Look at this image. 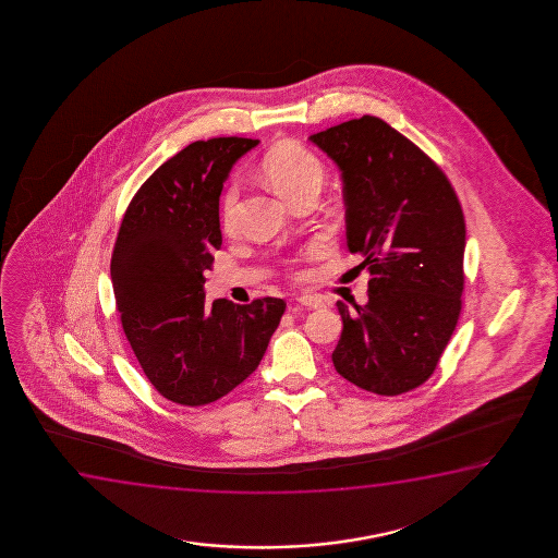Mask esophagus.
I'll return each mask as SVG.
<instances>
[{
	"mask_svg": "<svg viewBox=\"0 0 558 558\" xmlns=\"http://www.w3.org/2000/svg\"><path fill=\"white\" fill-rule=\"evenodd\" d=\"M298 303L306 308H324V301L320 298H314V295H301L298 298Z\"/></svg>",
	"mask_w": 558,
	"mask_h": 558,
	"instance_id": "1",
	"label": "esophagus"
}]
</instances>
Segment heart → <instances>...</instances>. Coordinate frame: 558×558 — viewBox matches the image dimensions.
Here are the masks:
<instances>
[{
  "mask_svg": "<svg viewBox=\"0 0 558 558\" xmlns=\"http://www.w3.org/2000/svg\"><path fill=\"white\" fill-rule=\"evenodd\" d=\"M260 169L268 183L291 204L305 192L320 191L324 183V166L318 156L298 143L272 146L260 161ZM238 196L240 191L236 183H230L227 191L222 192L221 215L225 227L232 225Z\"/></svg>",
  "mask_w": 558,
  "mask_h": 558,
  "instance_id": "obj_1",
  "label": "heart"
}]
</instances>
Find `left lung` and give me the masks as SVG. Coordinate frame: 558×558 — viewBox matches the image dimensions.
<instances>
[{"instance_id":"8db88e82","label":"left lung","mask_w":558,"mask_h":558,"mask_svg":"<svg viewBox=\"0 0 558 558\" xmlns=\"http://www.w3.org/2000/svg\"><path fill=\"white\" fill-rule=\"evenodd\" d=\"M341 169L347 245L367 268V303L337 301V374L397 397L438 366L458 326L465 217L448 177L420 146L375 116L311 135Z\"/></svg>"}]
</instances>
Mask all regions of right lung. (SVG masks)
Masks as SVG:
<instances>
[{
    "label": "right lung",
    "mask_w": 558,
    "mask_h": 558,
    "mask_svg": "<svg viewBox=\"0 0 558 558\" xmlns=\"http://www.w3.org/2000/svg\"><path fill=\"white\" fill-rule=\"evenodd\" d=\"M257 138L196 141L141 184L110 263L123 333L148 381L181 405H206L257 369L283 299L207 303L204 272L222 244L219 196Z\"/></svg>",
    "instance_id": "obj_1"
}]
</instances>
